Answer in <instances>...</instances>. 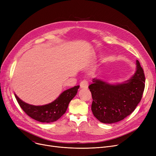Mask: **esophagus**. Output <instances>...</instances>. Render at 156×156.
I'll return each instance as SVG.
<instances>
[{
    "label": "esophagus",
    "instance_id": "34e87169",
    "mask_svg": "<svg viewBox=\"0 0 156 156\" xmlns=\"http://www.w3.org/2000/svg\"><path fill=\"white\" fill-rule=\"evenodd\" d=\"M88 87V82L87 80H83L80 83V88H87Z\"/></svg>",
    "mask_w": 156,
    "mask_h": 156
}]
</instances>
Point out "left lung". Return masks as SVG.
Returning <instances> with one entry per match:
<instances>
[{
  "label": "left lung",
  "instance_id": "obj_1",
  "mask_svg": "<svg viewBox=\"0 0 156 156\" xmlns=\"http://www.w3.org/2000/svg\"><path fill=\"white\" fill-rule=\"evenodd\" d=\"M144 70L136 61V71L125 83L110 85L93 80L88 86L92 93V111L94 116L103 123H113L132 114L140 102L145 88Z\"/></svg>",
  "mask_w": 156,
  "mask_h": 156
}]
</instances>
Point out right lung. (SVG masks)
I'll return each instance as SVG.
<instances>
[{"mask_svg":"<svg viewBox=\"0 0 156 156\" xmlns=\"http://www.w3.org/2000/svg\"><path fill=\"white\" fill-rule=\"evenodd\" d=\"M80 86H75L63 92L54 102L44 105L36 106L22 101L15 95L19 105L28 116L42 122H51L59 119L66 112L70 101L76 95Z\"/></svg>","mask_w":156,"mask_h":156,"instance_id":"add662e5","label":"right lung"}]
</instances>
